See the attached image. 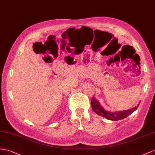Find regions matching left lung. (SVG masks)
Instances as JSON below:
<instances>
[{"instance_id": "obj_1", "label": "left lung", "mask_w": 155, "mask_h": 155, "mask_svg": "<svg viewBox=\"0 0 155 155\" xmlns=\"http://www.w3.org/2000/svg\"><path fill=\"white\" fill-rule=\"evenodd\" d=\"M91 105L92 110L99 116H103L105 118H107L110 120L112 121H117L119 119H123L127 116H129L132 113H133L135 110L138 108V105L136 106V107L132 108L130 110H125L122 112H110L105 110L100 105L98 101H97L94 97H92L91 101Z\"/></svg>"}]
</instances>
